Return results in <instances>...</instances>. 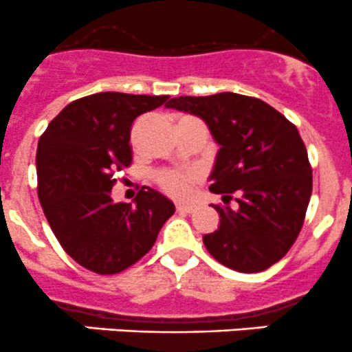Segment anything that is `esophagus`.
Returning <instances> with one entry per match:
<instances>
[{"label":"esophagus","instance_id":"esophagus-1","mask_svg":"<svg viewBox=\"0 0 352 352\" xmlns=\"http://www.w3.org/2000/svg\"><path fill=\"white\" fill-rule=\"evenodd\" d=\"M193 205H186V204H177L176 205V210L177 212H186V214H190V212H193Z\"/></svg>","mask_w":352,"mask_h":352}]
</instances>
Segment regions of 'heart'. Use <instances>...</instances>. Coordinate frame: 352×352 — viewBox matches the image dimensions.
I'll use <instances>...</instances> for the list:
<instances>
[{
    "mask_svg": "<svg viewBox=\"0 0 352 352\" xmlns=\"http://www.w3.org/2000/svg\"><path fill=\"white\" fill-rule=\"evenodd\" d=\"M155 181L164 193L175 198H188L193 191V183L197 181L195 173H179L173 169H164L155 175Z\"/></svg>",
    "mask_w": 352,
    "mask_h": 352,
    "instance_id": "heart-1",
    "label": "heart"
}]
</instances>
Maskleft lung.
Segmentation results:
<instances>
[{
    "label": "left lung",
    "mask_w": 352,
    "mask_h": 352,
    "mask_svg": "<svg viewBox=\"0 0 352 352\" xmlns=\"http://www.w3.org/2000/svg\"><path fill=\"white\" fill-rule=\"evenodd\" d=\"M166 107L200 116L219 148L212 193L224 204L215 232L204 245L236 272H262L294 245L311 197L313 176L305 142L284 114L256 97L234 92L175 97Z\"/></svg>",
    "instance_id": "obj_1"
}]
</instances>
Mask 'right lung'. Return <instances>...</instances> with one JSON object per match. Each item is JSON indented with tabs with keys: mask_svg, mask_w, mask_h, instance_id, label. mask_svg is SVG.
Here are the masks:
<instances>
[{
	"mask_svg": "<svg viewBox=\"0 0 352 352\" xmlns=\"http://www.w3.org/2000/svg\"><path fill=\"white\" fill-rule=\"evenodd\" d=\"M169 96L99 92L69 102L37 145V195L59 245L78 265L120 274L151 252L175 204L142 186L114 204L116 173L130 168L131 124Z\"/></svg>",
	"mask_w": 352,
	"mask_h": 352,
	"instance_id": "obj_1",
	"label": "right lung"
}]
</instances>
